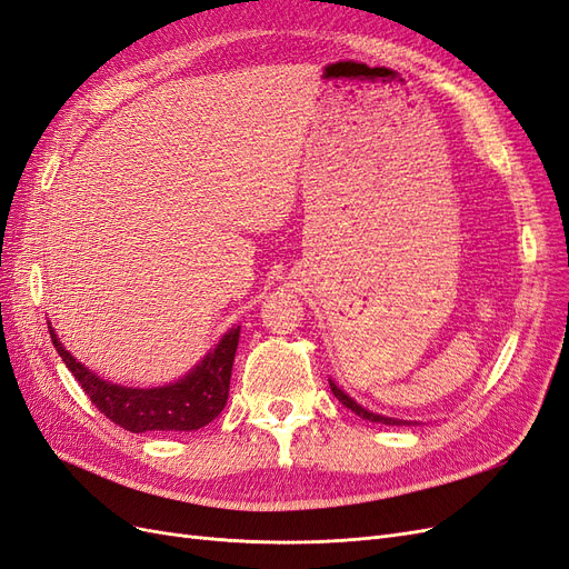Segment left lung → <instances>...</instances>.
<instances>
[{
    "mask_svg": "<svg viewBox=\"0 0 569 569\" xmlns=\"http://www.w3.org/2000/svg\"><path fill=\"white\" fill-rule=\"evenodd\" d=\"M330 389H332V393L337 396V399L347 406L349 410H353L358 418H363V420H370V422H382V425H410V422H406V420H393V418H385V416H377V412H370V410H366L363 406H358L353 399H349L347 393H343L335 382H330Z\"/></svg>",
    "mask_w": 569,
    "mask_h": 569,
    "instance_id": "obj_1",
    "label": "left lung"
}]
</instances>
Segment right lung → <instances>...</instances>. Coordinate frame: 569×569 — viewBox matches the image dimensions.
<instances>
[{
    "mask_svg": "<svg viewBox=\"0 0 569 569\" xmlns=\"http://www.w3.org/2000/svg\"><path fill=\"white\" fill-rule=\"evenodd\" d=\"M57 353L73 372L80 389L90 396L99 412L128 432H194L220 416L228 403L230 375L237 353L239 327L218 341V347L180 382L159 389H132L99 380L68 353L49 327Z\"/></svg>",
    "mask_w": 569,
    "mask_h": 569,
    "instance_id": "right-lung-1",
    "label": "right lung"
}]
</instances>
